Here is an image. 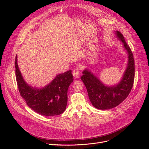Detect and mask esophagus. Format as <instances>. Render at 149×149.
I'll return each mask as SVG.
<instances>
[{
    "label": "esophagus",
    "instance_id": "1",
    "mask_svg": "<svg viewBox=\"0 0 149 149\" xmlns=\"http://www.w3.org/2000/svg\"><path fill=\"white\" fill-rule=\"evenodd\" d=\"M80 73H81V72L79 69H74L73 71V75L76 78H79V76H80Z\"/></svg>",
    "mask_w": 149,
    "mask_h": 149
}]
</instances>
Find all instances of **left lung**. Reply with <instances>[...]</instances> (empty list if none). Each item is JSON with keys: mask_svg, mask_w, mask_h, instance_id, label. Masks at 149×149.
Segmentation results:
<instances>
[{"mask_svg": "<svg viewBox=\"0 0 149 149\" xmlns=\"http://www.w3.org/2000/svg\"><path fill=\"white\" fill-rule=\"evenodd\" d=\"M115 35L123 43L127 54V66L119 81L114 85L106 84L88 68L83 70L81 77L92 105L98 109H110L119 105L128 96L134 83L135 65L133 54L120 31H116Z\"/></svg>", "mask_w": 149, "mask_h": 149, "instance_id": "obj_1", "label": "left lung"}]
</instances>
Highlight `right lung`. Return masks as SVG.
<instances>
[{"label": "right lung", "mask_w": 149, "mask_h": 149, "mask_svg": "<svg viewBox=\"0 0 149 149\" xmlns=\"http://www.w3.org/2000/svg\"><path fill=\"white\" fill-rule=\"evenodd\" d=\"M15 65L20 94L30 108L45 116L60 115L65 111L68 89L73 81L71 70L57 74L50 83L43 87L36 88L29 84L24 79L17 63V56Z\"/></svg>", "instance_id": "right-lung-1"}]
</instances>
